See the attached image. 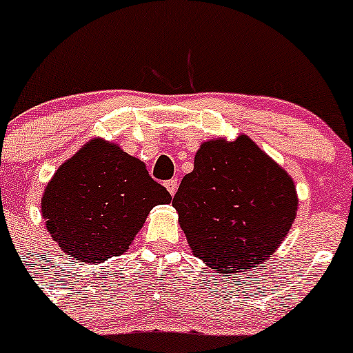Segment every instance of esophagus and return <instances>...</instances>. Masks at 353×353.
<instances>
[{
	"instance_id": "1",
	"label": "esophagus",
	"mask_w": 353,
	"mask_h": 353,
	"mask_svg": "<svg viewBox=\"0 0 353 353\" xmlns=\"http://www.w3.org/2000/svg\"><path fill=\"white\" fill-rule=\"evenodd\" d=\"M164 185H166L168 192H170L171 196H174V192H176V189H179V180L171 179V180H168V182L164 183Z\"/></svg>"
}]
</instances>
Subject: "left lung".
<instances>
[{"instance_id":"1","label":"left lung","mask_w":353,"mask_h":353,"mask_svg":"<svg viewBox=\"0 0 353 353\" xmlns=\"http://www.w3.org/2000/svg\"><path fill=\"white\" fill-rule=\"evenodd\" d=\"M192 254L219 274L269 260L297 217L293 179L245 134L201 143L173 198Z\"/></svg>"}]
</instances>
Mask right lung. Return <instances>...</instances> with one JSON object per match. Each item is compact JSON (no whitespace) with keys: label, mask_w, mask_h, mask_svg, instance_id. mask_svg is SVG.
Returning <instances> with one entry per match:
<instances>
[{"label":"right lung","mask_w":353,"mask_h":353,"mask_svg":"<svg viewBox=\"0 0 353 353\" xmlns=\"http://www.w3.org/2000/svg\"><path fill=\"white\" fill-rule=\"evenodd\" d=\"M40 210L61 251L84 263L125 252L150 210L171 194L145 162L117 143L93 138L61 164L43 189Z\"/></svg>","instance_id":"right-lung-1"}]
</instances>
